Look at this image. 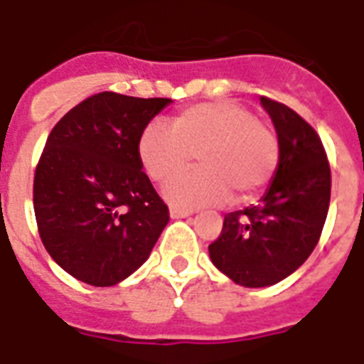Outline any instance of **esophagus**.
I'll return each instance as SVG.
<instances>
[{
    "mask_svg": "<svg viewBox=\"0 0 364 364\" xmlns=\"http://www.w3.org/2000/svg\"><path fill=\"white\" fill-rule=\"evenodd\" d=\"M170 217H171V219H185V217H191V211L177 210V208H170Z\"/></svg>",
    "mask_w": 364,
    "mask_h": 364,
    "instance_id": "obj_1",
    "label": "esophagus"
}]
</instances>
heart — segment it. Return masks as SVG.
Instances as JSON below:
<instances>
[{"label": "heart", "mask_w": 364, "mask_h": 364, "mask_svg": "<svg viewBox=\"0 0 364 364\" xmlns=\"http://www.w3.org/2000/svg\"><path fill=\"white\" fill-rule=\"evenodd\" d=\"M143 170L164 183L191 164L198 170L176 177L164 198L179 210H196L253 198L272 181L279 162V141L249 109L232 102L198 104L177 113L170 126L151 122L137 141Z\"/></svg>", "instance_id": "1"}]
</instances>
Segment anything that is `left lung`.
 Returning a JSON list of instances; mask_svg holds the SVG:
<instances>
[{
    "mask_svg": "<svg viewBox=\"0 0 364 364\" xmlns=\"http://www.w3.org/2000/svg\"><path fill=\"white\" fill-rule=\"evenodd\" d=\"M279 141V162L257 205L225 215L210 259L242 287L291 276L316 249L331 202V168L316 130L287 105L260 98Z\"/></svg>",
    "mask_w": 364,
    "mask_h": 364,
    "instance_id": "1",
    "label": "left lung"
}]
</instances>
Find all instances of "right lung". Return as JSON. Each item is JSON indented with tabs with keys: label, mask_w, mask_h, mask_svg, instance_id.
Here are the masks:
<instances>
[{
	"label": "right lung",
	"mask_w": 364,
	"mask_h": 364,
	"mask_svg": "<svg viewBox=\"0 0 364 364\" xmlns=\"http://www.w3.org/2000/svg\"><path fill=\"white\" fill-rule=\"evenodd\" d=\"M168 98L90 96L47 137L33 179L39 236L60 268L111 287L149 259L170 221L141 171L137 141Z\"/></svg>",
	"instance_id": "obj_1"
}]
</instances>
